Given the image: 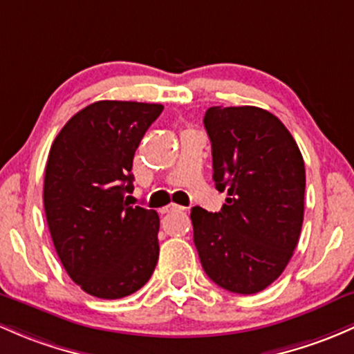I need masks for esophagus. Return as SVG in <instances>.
Returning a JSON list of instances; mask_svg holds the SVG:
<instances>
[{
	"instance_id": "obj_1",
	"label": "esophagus",
	"mask_w": 354,
	"mask_h": 354,
	"mask_svg": "<svg viewBox=\"0 0 354 354\" xmlns=\"http://www.w3.org/2000/svg\"><path fill=\"white\" fill-rule=\"evenodd\" d=\"M181 210H185V207L176 205V203H169V205L165 208V212H181Z\"/></svg>"
}]
</instances>
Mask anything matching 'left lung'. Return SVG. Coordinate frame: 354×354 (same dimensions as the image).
I'll return each instance as SVG.
<instances>
[{
    "mask_svg": "<svg viewBox=\"0 0 354 354\" xmlns=\"http://www.w3.org/2000/svg\"><path fill=\"white\" fill-rule=\"evenodd\" d=\"M221 212L192 208L193 241L214 283L251 295L273 283L293 256L304 222L305 166L288 129L258 106L205 111Z\"/></svg>",
    "mask_w": 354,
    "mask_h": 354,
    "instance_id": "left-lung-1",
    "label": "left lung"
}]
</instances>
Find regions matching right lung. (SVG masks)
I'll list each match as a JSON object with an SVG mask.
<instances>
[{
  "label": "right lung",
  "instance_id": "1",
  "mask_svg": "<svg viewBox=\"0 0 354 354\" xmlns=\"http://www.w3.org/2000/svg\"><path fill=\"white\" fill-rule=\"evenodd\" d=\"M165 106L103 100L69 118L52 144L44 208L71 280L93 297L142 288L159 258V215L130 207L133 154Z\"/></svg>",
  "mask_w": 354,
  "mask_h": 354
}]
</instances>
